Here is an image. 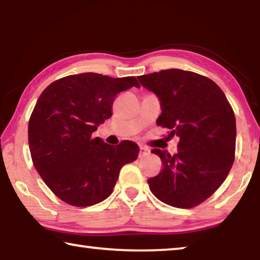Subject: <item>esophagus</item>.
Instances as JSON below:
<instances>
[{"label":"esophagus","instance_id":"1","mask_svg":"<svg viewBox=\"0 0 260 260\" xmlns=\"http://www.w3.org/2000/svg\"><path fill=\"white\" fill-rule=\"evenodd\" d=\"M149 153H150V150H149L148 148L143 147V146H140V152H139V157L142 158V157H146L148 156Z\"/></svg>","mask_w":260,"mask_h":260}]
</instances>
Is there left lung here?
<instances>
[{
    "mask_svg": "<svg viewBox=\"0 0 260 260\" xmlns=\"http://www.w3.org/2000/svg\"><path fill=\"white\" fill-rule=\"evenodd\" d=\"M157 95V125L179 136V151L153 149L162 170L148 180L162 203L190 209L208 200L225 181L235 159L236 121L223 91L211 79L179 69L138 77Z\"/></svg>",
    "mask_w": 260,
    "mask_h": 260,
    "instance_id": "left-lung-1",
    "label": "left lung"
}]
</instances>
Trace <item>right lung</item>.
I'll return each instance as SVG.
<instances>
[{
	"label": "right lung",
	"instance_id": "right-lung-1",
	"mask_svg": "<svg viewBox=\"0 0 260 260\" xmlns=\"http://www.w3.org/2000/svg\"><path fill=\"white\" fill-rule=\"evenodd\" d=\"M140 87L135 77L99 73L68 76L50 83L28 121V144L35 169L55 195L73 206H90L111 195L121 167L139 156V146H110L93 138L112 116L116 96Z\"/></svg>",
	"mask_w": 260,
	"mask_h": 260
}]
</instances>
